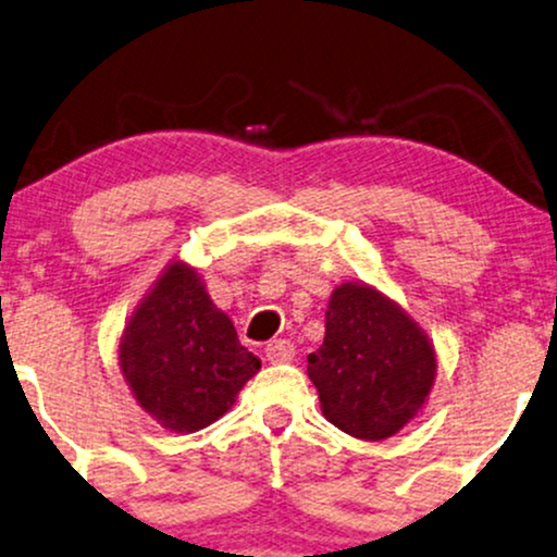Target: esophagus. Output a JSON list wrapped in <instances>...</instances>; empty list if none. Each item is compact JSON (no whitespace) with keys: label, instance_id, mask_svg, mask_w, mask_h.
Returning <instances> with one entry per match:
<instances>
[{"label":"esophagus","instance_id":"1","mask_svg":"<svg viewBox=\"0 0 557 557\" xmlns=\"http://www.w3.org/2000/svg\"><path fill=\"white\" fill-rule=\"evenodd\" d=\"M264 354H267V359L272 361V364H285V361H293L295 346L290 344V341L277 338V341H270V344H267Z\"/></svg>","mask_w":557,"mask_h":557}]
</instances>
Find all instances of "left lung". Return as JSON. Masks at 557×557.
I'll use <instances>...</instances> for the list:
<instances>
[{
  "instance_id": "obj_1",
  "label": "left lung",
  "mask_w": 557,
  "mask_h": 557,
  "mask_svg": "<svg viewBox=\"0 0 557 557\" xmlns=\"http://www.w3.org/2000/svg\"><path fill=\"white\" fill-rule=\"evenodd\" d=\"M325 420L361 441H384L425 405L435 351L418 323L374 287L338 285L325 310V338L308 356Z\"/></svg>"
}]
</instances>
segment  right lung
<instances>
[{
  "label": "right lung",
  "instance_id": "obj_1",
  "mask_svg": "<svg viewBox=\"0 0 557 557\" xmlns=\"http://www.w3.org/2000/svg\"><path fill=\"white\" fill-rule=\"evenodd\" d=\"M119 367L145 412L162 428L193 433L219 420L262 364L196 270L173 262L129 318Z\"/></svg>",
  "mask_w": 557,
  "mask_h": 557
}]
</instances>
